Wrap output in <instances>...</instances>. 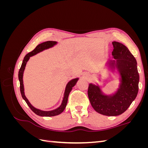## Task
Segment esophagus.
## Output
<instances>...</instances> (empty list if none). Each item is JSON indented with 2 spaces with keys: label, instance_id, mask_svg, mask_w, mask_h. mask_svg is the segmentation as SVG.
<instances>
[{
  "label": "esophagus",
  "instance_id": "obj_1",
  "mask_svg": "<svg viewBox=\"0 0 148 148\" xmlns=\"http://www.w3.org/2000/svg\"><path fill=\"white\" fill-rule=\"evenodd\" d=\"M83 77H84V78L88 79L89 77H90V75H89L88 73H84L83 74Z\"/></svg>",
  "mask_w": 148,
  "mask_h": 148
}]
</instances>
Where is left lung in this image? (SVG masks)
Wrapping results in <instances>:
<instances>
[{
  "mask_svg": "<svg viewBox=\"0 0 148 148\" xmlns=\"http://www.w3.org/2000/svg\"><path fill=\"white\" fill-rule=\"evenodd\" d=\"M112 52L116 60L109 61V65L117 67L120 73L122 83L113 96L102 94L96 85L89 84L88 95L93 109L97 112L107 116H117L126 111L136 98L138 92L140 77L136 59L123 44L112 42Z\"/></svg>",
  "mask_w": 148,
  "mask_h": 148,
  "instance_id": "left-lung-1",
  "label": "left lung"
}]
</instances>
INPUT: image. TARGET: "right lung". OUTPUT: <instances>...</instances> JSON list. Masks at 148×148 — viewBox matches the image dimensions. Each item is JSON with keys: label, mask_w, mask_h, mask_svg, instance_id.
<instances>
[{"label": "right lung", "mask_w": 148, "mask_h": 148, "mask_svg": "<svg viewBox=\"0 0 148 148\" xmlns=\"http://www.w3.org/2000/svg\"><path fill=\"white\" fill-rule=\"evenodd\" d=\"M57 44V42L56 41H46L42 42L40 44H38V45L36 47V48L34 49L33 51L31 52L28 53L24 57V59L23 60V62H22L21 66L19 72H18V78H19V81H20V92H21V95L23 99L26 102V104H28V106L29 107V108L32 110L33 112H34L36 114H37L39 116H45V117H52V116H55L57 115L60 114H61L62 112L65 109L66 104H67V101H68V97L69 95L70 92V91L72 89V88L75 86L77 83L78 78H75L72 80H71L70 82L68 83V84H66V86L65 88V91L64 93V97L63 99V101H62V103L61 106L51 111H42L41 110H39L38 109H36L34 107L31 105L28 100L27 99V98L25 96V92H24V87H23V71L25 69V66L26 63H27L28 60H29V57L33 56L35 54H36L37 53L42 51L44 49H48L49 47H51L53 46H54L55 44Z\"/></svg>", "instance_id": "add662e5"}]
</instances>
